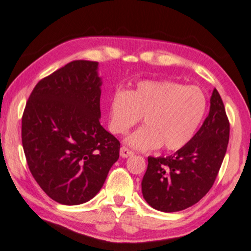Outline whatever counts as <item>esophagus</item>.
Returning a JSON list of instances; mask_svg holds the SVG:
<instances>
[{"instance_id":"34e87169","label":"esophagus","mask_w":251,"mask_h":251,"mask_svg":"<svg viewBox=\"0 0 251 251\" xmlns=\"http://www.w3.org/2000/svg\"><path fill=\"white\" fill-rule=\"evenodd\" d=\"M120 155L122 156V157H129V156L134 155V151H131V150L126 148V147H122L120 150Z\"/></svg>"}]
</instances>
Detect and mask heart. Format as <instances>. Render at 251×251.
I'll use <instances>...</instances> for the list:
<instances>
[{
  "label": "heart",
  "instance_id": "obj_1",
  "mask_svg": "<svg viewBox=\"0 0 251 251\" xmlns=\"http://www.w3.org/2000/svg\"><path fill=\"white\" fill-rule=\"evenodd\" d=\"M109 129L128 132L143 116L144 125L126 137L138 150L162 146L168 151L184 148L195 136L207 111V97L199 87L174 81H141L134 89L115 91L109 101Z\"/></svg>",
  "mask_w": 251,
  "mask_h": 251
}]
</instances>
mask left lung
Segmentation results:
<instances>
[{"mask_svg":"<svg viewBox=\"0 0 251 251\" xmlns=\"http://www.w3.org/2000/svg\"><path fill=\"white\" fill-rule=\"evenodd\" d=\"M229 121L219 91L200 130L184 148L167 157H148L142 179L147 203L163 213H176L197 203L213 187L229 142Z\"/></svg>","mask_w":251,"mask_h":251,"instance_id":"1","label":"left lung"}]
</instances>
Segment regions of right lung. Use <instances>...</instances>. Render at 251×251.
<instances>
[{"label":"right lung","mask_w":251,"mask_h":251,"mask_svg":"<svg viewBox=\"0 0 251 251\" xmlns=\"http://www.w3.org/2000/svg\"><path fill=\"white\" fill-rule=\"evenodd\" d=\"M99 62L73 61L41 79L22 116L29 170L55 202L90 201L119 160L120 142L100 123Z\"/></svg>","instance_id":"1"}]
</instances>
